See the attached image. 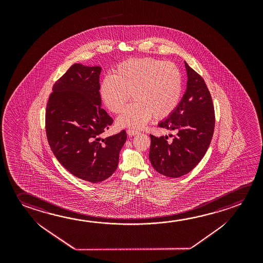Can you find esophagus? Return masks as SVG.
<instances>
[{
    "instance_id": "1",
    "label": "esophagus",
    "mask_w": 263,
    "mask_h": 263,
    "mask_svg": "<svg viewBox=\"0 0 263 263\" xmlns=\"http://www.w3.org/2000/svg\"><path fill=\"white\" fill-rule=\"evenodd\" d=\"M138 134H139L138 131H135V130L132 129L127 130V135H128L129 137H133V136H135V135H138Z\"/></svg>"
}]
</instances>
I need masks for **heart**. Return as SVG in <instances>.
I'll return each mask as SVG.
<instances>
[{
  "instance_id": "heart-1",
  "label": "heart",
  "mask_w": 263,
  "mask_h": 263,
  "mask_svg": "<svg viewBox=\"0 0 263 263\" xmlns=\"http://www.w3.org/2000/svg\"><path fill=\"white\" fill-rule=\"evenodd\" d=\"M182 92V75L176 65L151 58L131 59L103 79L100 95L105 106L120 112L132 95L134 103L117 117L121 128L141 129L154 117L161 120L176 109Z\"/></svg>"
}]
</instances>
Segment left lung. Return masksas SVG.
Listing matches in <instances>:
<instances>
[{"mask_svg":"<svg viewBox=\"0 0 263 263\" xmlns=\"http://www.w3.org/2000/svg\"><path fill=\"white\" fill-rule=\"evenodd\" d=\"M185 63L186 90L174 112L159 123V127L176 135H151L149 160L158 173L171 177L185 175L201 161L211 143L215 129V111L206 84Z\"/></svg>","mask_w":263,"mask_h":263,"instance_id":"8db88e82","label":"left lung"}]
</instances>
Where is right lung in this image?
Masks as SVG:
<instances>
[{
    "instance_id": "right-lung-1",
    "label": "right lung",
    "mask_w": 263,
    "mask_h": 263,
    "mask_svg": "<svg viewBox=\"0 0 263 263\" xmlns=\"http://www.w3.org/2000/svg\"><path fill=\"white\" fill-rule=\"evenodd\" d=\"M100 66L75 63L52 88L46 112V132L52 152L74 176L91 183L116 172L125 130L102 138L112 117L102 106Z\"/></svg>"
}]
</instances>
